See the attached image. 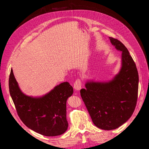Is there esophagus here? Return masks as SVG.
<instances>
[{
    "mask_svg": "<svg viewBox=\"0 0 149 149\" xmlns=\"http://www.w3.org/2000/svg\"><path fill=\"white\" fill-rule=\"evenodd\" d=\"M74 88L76 90V91H79V90L82 88V84H81V81L79 79H77L76 81L74 83Z\"/></svg>",
    "mask_w": 149,
    "mask_h": 149,
    "instance_id": "obj_1",
    "label": "esophagus"
}]
</instances>
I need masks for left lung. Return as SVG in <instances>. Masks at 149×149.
I'll return each instance as SVG.
<instances>
[{
    "instance_id": "8db88e82",
    "label": "left lung",
    "mask_w": 149,
    "mask_h": 149,
    "mask_svg": "<svg viewBox=\"0 0 149 149\" xmlns=\"http://www.w3.org/2000/svg\"><path fill=\"white\" fill-rule=\"evenodd\" d=\"M122 52L119 73L108 81L88 80L80 94L94 124L103 130L119 127L131 117L136 106L139 74L127 48L119 40L109 37Z\"/></svg>"
}]
</instances>
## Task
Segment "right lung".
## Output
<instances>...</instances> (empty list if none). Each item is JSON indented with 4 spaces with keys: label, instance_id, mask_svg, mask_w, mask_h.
Here are the masks:
<instances>
[{
    "label": "right lung",
    "instance_id": "1",
    "mask_svg": "<svg viewBox=\"0 0 149 149\" xmlns=\"http://www.w3.org/2000/svg\"><path fill=\"white\" fill-rule=\"evenodd\" d=\"M8 86L17 114L26 127L48 137L66 131V101L73 94L68 82L60 83L42 96H30L21 91L11 70Z\"/></svg>",
    "mask_w": 149,
    "mask_h": 149
}]
</instances>
